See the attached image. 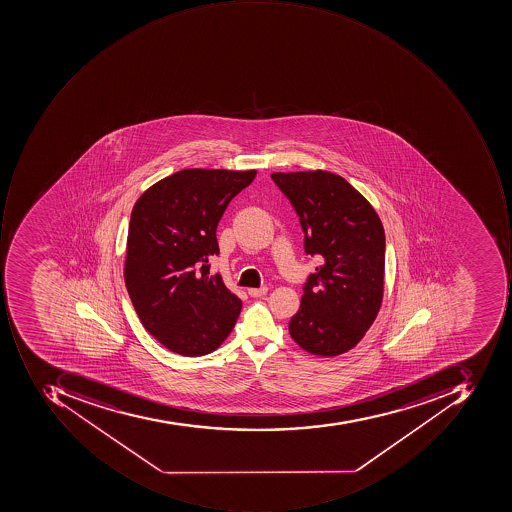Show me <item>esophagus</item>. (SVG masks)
<instances>
[{
	"label": "esophagus",
	"mask_w": 512,
	"mask_h": 512,
	"mask_svg": "<svg viewBox=\"0 0 512 512\" xmlns=\"http://www.w3.org/2000/svg\"><path fill=\"white\" fill-rule=\"evenodd\" d=\"M248 292L251 297H261V295H264L266 292H268V288H266V286H261V288H251Z\"/></svg>",
	"instance_id": "obj_1"
}]
</instances>
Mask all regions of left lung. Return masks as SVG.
<instances>
[{
	"label": "left lung",
	"mask_w": 512,
	"mask_h": 512,
	"mask_svg": "<svg viewBox=\"0 0 512 512\" xmlns=\"http://www.w3.org/2000/svg\"><path fill=\"white\" fill-rule=\"evenodd\" d=\"M304 232V252L321 264L303 286L289 334L300 348L335 357L374 323L385 286V229L369 201L337 174L275 172Z\"/></svg>",
	"instance_id": "left-lung-1"
}]
</instances>
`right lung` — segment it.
<instances>
[{
	"instance_id": "1",
	"label": "right lung",
	"mask_w": 512,
	"mask_h": 512,
	"mask_svg": "<svg viewBox=\"0 0 512 512\" xmlns=\"http://www.w3.org/2000/svg\"><path fill=\"white\" fill-rule=\"evenodd\" d=\"M255 171L183 169L147 189L132 209L124 281L138 318L184 357L215 351L234 329L241 300L220 275L217 226Z\"/></svg>"
}]
</instances>
